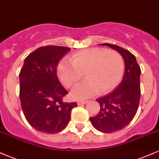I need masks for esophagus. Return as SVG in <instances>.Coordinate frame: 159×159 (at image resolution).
I'll return each mask as SVG.
<instances>
[{
  "mask_svg": "<svg viewBox=\"0 0 159 159\" xmlns=\"http://www.w3.org/2000/svg\"><path fill=\"white\" fill-rule=\"evenodd\" d=\"M87 102H88V101H87V100H85V101H78V105H84V104L87 103Z\"/></svg>",
  "mask_w": 159,
  "mask_h": 159,
  "instance_id": "1",
  "label": "esophagus"
}]
</instances>
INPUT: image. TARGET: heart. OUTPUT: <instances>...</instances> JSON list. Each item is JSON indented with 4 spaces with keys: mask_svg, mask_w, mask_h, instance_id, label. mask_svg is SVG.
I'll list each match as a JSON object with an SVG mask.
<instances>
[{
    "mask_svg": "<svg viewBox=\"0 0 159 159\" xmlns=\"http://www.w3.org/2000/svg\"><path fill=\"white\" fill-rule=\"evenodd\" d=\"M57 70L62 84L68 88L77 84L85 74L87 79L71 92L72 98L81 100L114 89L123 77L124 61L116 51L91 48L75 53L71 61L62 59Z\"/></svg>",
    "mask_w": 159,
    "mask_h": 159,
    "instance_id": "1",
    "label": "heart"
}]
</instances>
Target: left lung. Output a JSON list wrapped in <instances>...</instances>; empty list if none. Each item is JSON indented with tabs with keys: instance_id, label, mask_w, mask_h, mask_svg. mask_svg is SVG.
I'll return each mask as SVG.
<instances>
[{
	"instance_id": "obj_1",
	"label": "left lung",
	"mask_w": 159,
	"mask_h": 159,
	"mask_svg": "<svg viewBox=\"0 0 159 159\" xmlns=\"http://www.w3.org/2000/svg\"><path fill=\"white\" fill-rule=\"evenodd\" d=\"M114 49L125 61V72L121 83L116 90L98 98L100 111L90 117L93 126L99 132L111 133L121 130L129 125L135 116L140 97V66L129 51L110 43L101 44Z\"/></svg>"
}]
</instances>
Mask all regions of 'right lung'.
<instances>
[{
  "instance_id": "obj_1",
  "label": "right lung",
  "mask_w": 159,
  "mask_h": 159,
  "mask_svg": "<svg viewBox=\"0 0 159 159\" xmlns=\"http://www.w3.org/2000/svg\"><path fill=\"white\" fill-rule=\"evenodd\" d=\"M70 48L40 47L25 59L19 73V97L27 121L36 130L58 133L66 127L76 102H65L68 93L57 75V67Z\"/></svg>"
}]
</instances>
